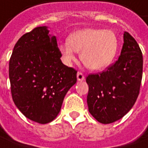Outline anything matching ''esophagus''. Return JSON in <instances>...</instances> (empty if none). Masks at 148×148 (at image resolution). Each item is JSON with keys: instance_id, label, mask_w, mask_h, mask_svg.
<instances>
[{"instance_id": "34e87169", "label": "esophagus", "mask_w": 148, "mask_h": 148, "mask_svg": "<svg viewBox=\"0 0 148 148\" xmlns=\"http://www.w3.org/2000/svg\"><path fill=\"white\" fill-rule=\"evenodd\" d=\"M76 76H77V80H79V81H83V80H84V76L82 72H77Z\"/></svg>"}]
</instances>
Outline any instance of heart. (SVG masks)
Instances as JSON below:
<instances>
[{
    "instance_id": "1",
    "label": "heart",
    "mask_w": 148,
    "mask_h": 148,
    "mask_svg": "<svg viewBox=\"0 0 148 148\" xmlns=\"http://www.w3.org/2000/svg\"><path fill=\"white\" fill-rule=\"evenodd\" d=\"M119 47L118 37L110 29L86 28L76 30L68 37V42L59 47L64 62L68 65L76 60L75 51L86 68L102 70L114 60Z\"/></svg>"
}]
</instances>
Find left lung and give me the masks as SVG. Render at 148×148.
<instances>
[{
	"mask_svg": "<svg viewBox=\"0 0 148 148\" xmlns=\"http://www.w3.org/2000/svg\"><path fill=\"white\" fill-rule=\"evenodd\" d=\"M119 60L102 72L89 74L88 111L99 123L109 124L130 110L139 94L143 76V54L136 40L125 31Z\"/></svg>",
	"mask_w": 148,
	"mask_h": 148,
	"instance_id": "left-lung-1",
	"label": "left lung"
}]
</instances>
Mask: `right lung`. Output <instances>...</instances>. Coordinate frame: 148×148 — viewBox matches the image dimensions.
I'll return each mask as SVG.
<instances>
[{
    "mask_svg": "<svg viewBox=\"0 0 148 148\" xmlns=\"http://www.w3.org/2000/svg\"><path fill=\"white\" fill-rule=\"evenodd\" d=\"M61 56L47 26L23 34L14 46L9 64L11 94L18 110L34 122L46 124L56 119L76 84L77 71L64 65Z\"/></svg>",
    "mask_w": 148,
    "mask_h": 148,
    "instance_id": "obj_1",
    "label": "right lung"
}]
</instances>
